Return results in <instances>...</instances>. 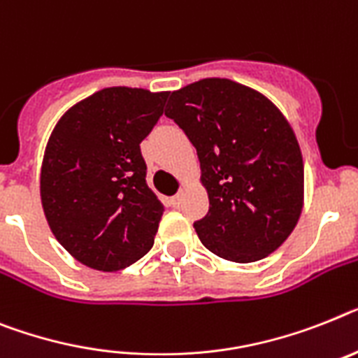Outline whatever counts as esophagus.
<instances>
[{
	"instance_id": "obj_1",
	"label": "esophagus",
	"mask_w": 358,
	"mask_h": 358,
	"mask_svg": "<svg viewBox=\"0 0 358 358\" xmlns=\"http://www.w3.org/2000/svg\"><path fill=\"white\" fill-rule=\"evenodd\" d=\"M184 196H185V189H182V191H180V193L176 194V196L171 198V206H173V207H180V203H182Z\"/></svg>"
}]
</instances>
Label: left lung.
<instances>
[{
  "mask_svg": "<svg viewBox=\"0 0 358 358\" xmlns=\"http://www.w3.org/2000/svg\"><path fill=\"white\" fill-rule=\"evenodd\" d=\"M165 116L196 149L209 211L198 238L231 262L262 260L293 233L304 207V162L286 116L262 92L225 78L174 91Z\"/></svg>",
  "mask_w": 358,
  "mask_h": 358,
  "instance_id": "8db88e82",
  "label": "left lung"
}]
</instances>
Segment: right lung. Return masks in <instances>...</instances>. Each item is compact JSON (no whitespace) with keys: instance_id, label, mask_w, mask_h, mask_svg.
I'll return each mask as SVG.
<instances>
[{"instance_id":"add662e5","label":"right lung","mask_w":358,"mask_h":358,"mask_svg":"<svg viewBox=\"0 0 358 358\" xmlns=\"http://www.w3.org/2000/svg\"><path fill=\"white\" fill-rule=\"evenodd\" d=\"M167 92L109 87L72 105L50 133L40 194L52 235L83 266L120 271L152 248L164 203L140 143Z\"/></svg>"}]
</instances>
